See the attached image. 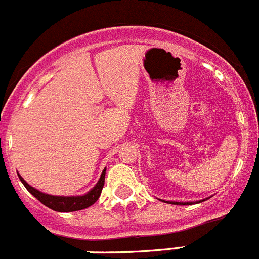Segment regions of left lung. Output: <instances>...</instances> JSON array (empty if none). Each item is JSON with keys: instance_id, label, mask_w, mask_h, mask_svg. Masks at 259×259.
I'll return each mask as SVG.
<instances>
[{"instance_id": "left-lung-1", "label": "left lung", "mask_w": 259, "mask_h": 259, "mask_svg": "<svg viewBox=\"0 0 259 259\" xmlns=\"http://www.w3.org/2000/svg\"><path fill=\"white\" fill-rule=\"evenodd\" d=\"M207 199H208V198H207ZM204 200L206 199L197 200V202H166V203H168V204H178V206H188V204H194V203H200V202H204Z\"/></svg>"}]
</instances>
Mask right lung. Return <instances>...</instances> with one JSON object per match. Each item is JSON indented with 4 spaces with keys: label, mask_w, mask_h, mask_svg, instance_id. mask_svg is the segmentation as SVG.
<instances>
[{
    "label": "right lung",
    "mask_w": 259,
    "mask_h": 259,
    "mask_svg": "<svg viewBox=\"0 0 259 259\" xmlns=\"http://www.w3.org/2000/svg\"><path fill=\"white\" fill-rule=\"evenodd\" d=\"M19 175V174H18ZM105 175H106V168L101 174L100 180L97 181V184L89 190L88 193L83 195H72V197H62V195H51L42 193L40 190L35 189V188L30 187V185L19 175V179L26 188L31 195H34L40 203H43L46 207L53 209L56 212H74V211H80V209H85L91 207L92 204L97 202V199L100 198L101 193H102L103 185H105Z\"/></svg>",
    "instance_id": "right-lung-1"
}]
</instances>
